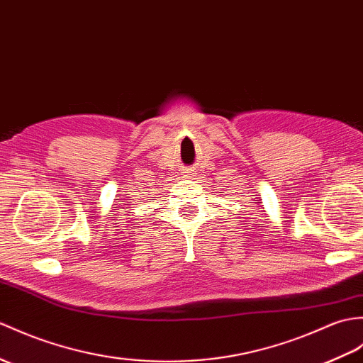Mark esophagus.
Wrapping results in <instances>:
<instances>
[{
    "instance_id": "obj_1",
    "label": "esophagus",
    "mask_w": 363,
    "mask_h": 363,
    "mask_svg": "<svg viewBox=\"0 0 363 363\" xmlns=\"http://www.w3.org/2000/svg\"><path fill=\"white\" fill-rule=\"evenodd\" d=\"M184 176L185 178H190V176H193L195 174V168H191V167H187V168H184Z\"/></svg>"
}]
</instances>
